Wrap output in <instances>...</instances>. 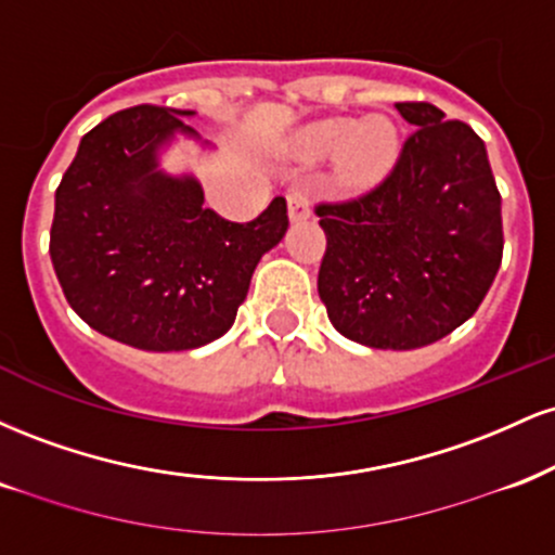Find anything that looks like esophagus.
<instances>
[{
  "instance_id": "1",
  "label": "esophagus",
  "mask_w": 555,
  "mask_h": 555,
  "mask_svg": "<svg viewBox=\"0 0 555 555\" xmlns=\"http://www.w3.org/2000/svg\"><path fill=\"white\" fill-rule=\"evenodd\" d=\"M286 206H289V219L292 221H302L310 216V195L305 188H292L286 193Z\"/></svg>"
}]
</instances>
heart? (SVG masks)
Instances as JSON below:
<instances>
[{
	"instance_id": "heart-1",
	"label": "heart",
	"mask_w": 555,
	"mask_h": 555,
	"mask_svg": "<svg viewBox=\"0 0 555 555\" xmlns=\"http://www.w3.org/2000/svg\"><path fill=\"white\" fill-rule=\"evenodd\" d=\"M297 154L310 162L339 158V177L349 190L373 188L399 158V132L386 117H331L305 127Z\"/></svg>"
}]
</instances>
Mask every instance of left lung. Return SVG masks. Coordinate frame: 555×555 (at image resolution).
I'll return each instance as SVG.
<instances>
[{
  "label": "left lung",
  "mask_w": 555,
  "mask_h": 555,
  "mask_svg": "<svg viewBox=\"0 0 555 555\" xmlns=\"http://www.w3.org/2000/svg\"><path fill=\"white\" fill-rule=\"evenodd\" d=\"M397 109L417 130L391 175L354 201L315 206L326 232L318 295L339 334L373 349H417L460 328L503 256L486 143L425 101Z\"/></svg>",
  "instance_id": "left-lung-1"
}]
</instances>
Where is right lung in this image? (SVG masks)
<instances>
[{"label": "right lung", "instance_id": "obj_1", "mask_svg": "<svg viewBox=\"0 0 555 555\" xmlns=\"http://www.w3.org/2000/svg\"><path fill=\"white\" fill-rule=\"evenodd\" d=\"M169 106H130L82 135L54 195L49 253L69 308L88 326L145 352H182L232 328L263 253L289 219L273 197L247 224L203 208L193 175L158 169L175 132Z\"/></svg>", "mask_w": 555, "mask_h": 555}]
</instances>
